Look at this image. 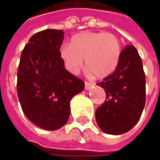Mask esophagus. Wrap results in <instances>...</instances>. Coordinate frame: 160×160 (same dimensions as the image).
<instances>
[{
  "instance_id": "1",
  "label": "esophagus",
  "mask_w": 160,
  "mask_h": 160,
  "mask_svg": "<svg viewBox=\"0 0 160 160\" xmlns=\"http://www.w3.org/2000/svg\"><path fill=\"white\" fill-rule=\"evenodd\" d=\"M93 87V84L91 83V82H88V81H85V90H91L92 88Z\"/></svg>"
}]
</instances>
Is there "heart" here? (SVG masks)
<instances>
[{
    "mask_svg": "<svg viewBox=\"0 0 160 160\" xmlns=\"http://www.w3.org/2000/svg\"><path fill=\"white\" fill-rule=\"evenodd\" d=\"M121 53L118 39L112 33L84 31L71 38L70 45L59 49L65 68L77 74L85 59L86 68L96 78L102 79L112 74L118 67Z\"/></svg>",
    "mask_w": 160,
    "mask_h": 160,
    "instance_id": "1",
    "label": "heart"
}]
</instances>
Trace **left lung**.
I'll use <instances>...</instances> for the list:
<instances>
[{"instance_id":"1","label":"left lung","mask_w":160,"mask_h":160,"mask_svg":"<svg viewBox=\"0 0 160 160\" xmlns=\"http://www.w3.org/2000/svg\"><path fill=\"white\" fill-rule=\"evenodd\" d=\"M97 85L107 94L95 112L99 128L108 134H122L139 120L145 104V75L142 59L133 45L121 51L117 68Z\"/></svg>"}]
</instances>
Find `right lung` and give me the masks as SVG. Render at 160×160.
<instances>
[{"label":"right lung","mask_w":160,"mask_h":160,"mask_svg":"<svg viewBox=\"0 0 160 160\" xmlns=\"http://www.w3.org/2000/svg\"><path fill=\"white\" fill-rule=\"evenodd\" d=\"M60 29L34 34L22 51L17 71V95L26 117L36 126L55 131L69 118L70 100L84 81L69 73L60 58Z\"/></svg>","instance_id":"obj_1"}]
</instances>
